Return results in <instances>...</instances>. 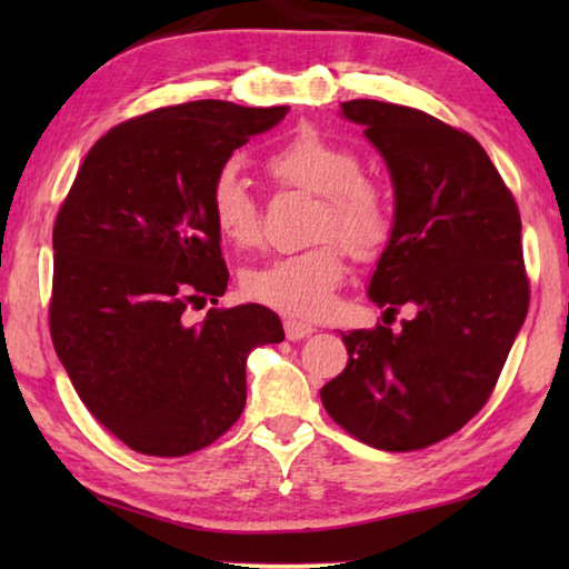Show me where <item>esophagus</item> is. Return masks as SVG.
Instances as JSON below:
<instances>
[{"mask_svg":"<svg viewBox=\"0 0 569 569\" xmlns=\"http://www.w3.org/2000/svg\"><path fill=\"white\" fill-rule=\"evenodd\" d=\"M283 331H286V339L288 341H301V339H306V336L313 333V326H308L303 321L288 319V321H283Z\"/></svg>","mask_w":569,"mask_h":569,"instance_id":"obj_1","label":"esophagus"}]
</instances>
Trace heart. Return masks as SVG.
I'll use <instances>...</instances> for the list:
<instances>
[{"mask_svg":"<svg viewBox=\"0 0 569 569\" xmlns=\"http://www.w3.org/2000/svg\"><path fill=\"white\" fill-rule=\"evenodd\" d=\"M263 166L276 186L319 196L313 240L321 243L248 268L243 293L291 319H321L331 311L346 273L338 244L356 261H373L387 248L393 230L389 198L363 178L359 152L316 128H298ZM208 213L228 246L248 250L261 243L263 208L233 166L220 168L210 180Z\"/></svg>","mask_w":569,"mask_h":569,"instance_id":"obj_1","label":"heart"}]
</instances>
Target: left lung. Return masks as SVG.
<instances>
[{
	"label": "left lung",
	"instance_id": "obj_1",
	"mask_svg": "<svg viewBox=\"0 0 569 569\" xmlns=\"http://www.w3.org/2000/svg\"><path fill=\"white\" fill-rule=\"evenodd\" d=\"M397 192L389 246L369 296L399 331L341 333L349 363L321 389L329 417L363 445L417 451L477 417L529 308L522 220L512 190L469 132L407 104L351 100Z\"/></svg>",
	"mask_w": 569,
	"mask_h": 569
}]
</instances>
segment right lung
<instances>
[{
    "label": "right lung",
    "instance_id": "obj_1",
    "mask_svg": "<svg viewBox=\"0 0 569 569\" xmlns=\"http://www.w3.org/2000/svg\"><path fill=\"white\" fill-rule=\"evenodd\" d=\"M288 108L198 100L114 124L54 218L50 333L77 397L148 457L213 445L246 407V359L283 341L271 308H223L228 268L208 188ZM213 302L203 322L188 310Z\"/></svg>",
    "mask_w": 569,
    "mask_h": 569
}]
</instances>
